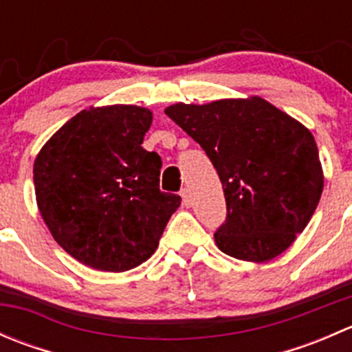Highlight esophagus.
Returning <instances> with one entry per match:
<instances>
[{
    "instance_id": "obj_1",
    "label": "esophagus",
    "mask_w": 352,
    "mask_h": 352,
    "mask_svg": "<svg viewBox=\"0 0 352 352\" xmlns=\"http://www.w3.org/2000/svg\"><path fill=\"white\" fill-rule=\"evenodd\" d=\"M180 196H182L184 206H190V204H192V197H190V190L189 189H182V190H180Z\"/></svg>"
}]
</instances>
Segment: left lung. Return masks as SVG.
Here are the masks:
<instances>
[{
    "mask_svg": "<svg viewBox=\"0 0 352 352\" xmlns=\"http://www.w3.org/2000/svg\"><path fill=\"white\" fill-rule=\"evenodd\" d=\"M165 113L209 156L228 216L214 242L230 257L269 262L310 223L322 190L314 134L258 95L168 105Z\"/></svg>",
    "mask_w": 352,
    "mask_h": 352,
    "instance_id": "1",
    "label": "left lung"
}]
</instances>
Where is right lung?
I'll return each instance as SVG.
<instances>
[{
    "label": "right lung",
    "mask_w": 352,
    "mask_h": 352,
    "mask_svg": "<svg viewBox=\"0 0 352 352\" xmlns=\"http://www.w3.org/2000/svg\"><path fill=\"white\" fill-rule=\"evenodd\" d=\"M151 122L140 105H91L35 156L38 212L59 247L88 267L124 272L146 262L180 206V196L160 190V156L141 146Z\"/></svg>",
    "instance_id": "right-lung-1"
}]
</instances>
